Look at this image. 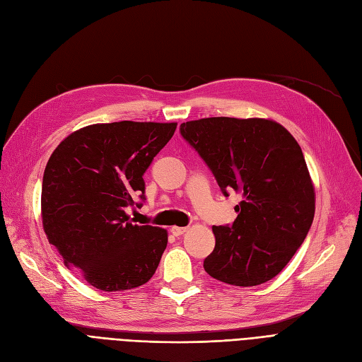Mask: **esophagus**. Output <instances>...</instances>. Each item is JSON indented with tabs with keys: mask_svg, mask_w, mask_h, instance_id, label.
I'll return each mask as SVG.
<instances>
[{
	"mask_svg": "<svg viewBox=\"0 0 362 362\" xmlns=\"http://www.w3.org/2000/svg\"><path fill=\"white\" fill-rule=\"evenodd\" d=\"M186 230H188V227H176V226L171 227V233L174 236H182L183 233H186Z\"/></svg>",
	"mask_w": 362,
	"mask_h": 362,
	"instance_id": "esophagus-1",
	"label": "esophagus"
}]
</instances>
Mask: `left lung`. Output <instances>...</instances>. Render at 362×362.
I'll list each match as a JSON object with an SVG mask.
<instances>
[{
  "label": "left lung",
  "mask_w": 362,
  "mask_h": 362,
  "mask_svg": "<svg viewBox=\"0 0 362 362\" xmlns=\"http://www.w3.org/2000/svg\"><path fill=\"white\" fill-rule=\"evenodd\" d=\"M180 135L215 176L226 197L240 192L231 226L214 227L204 271L251 287L284 269L314 218V188L296 139L272 120L209 117L180 124Z\"/></svg>",
  "instance_id": "8db88e82"
}]
</instances>
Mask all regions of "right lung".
I'll return each mask as SVG.
<instances>
[{
	"label": "right lung",
	"instance_id": "1",
	"mask_svg": "<svg viewBox=\"0 0 362 362\" xmlns=\"http://www.w3.org/2000/svg\"><path fill=\"white\" fill-rule=\"evenodd\" d=\"M176 127L153 122L86 126L64 138L46 164L45 233L69 269L93 287L131 290L153 276L167 230L134 226L126 211L143 206L144 173Z\"/></svg>",
	"mask_w": 362,
	"mask_h": 362
}]
</instances>
